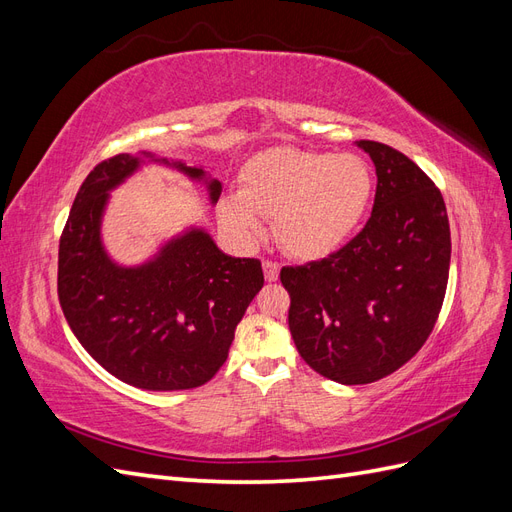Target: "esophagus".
Returning a JSON list of instances; mask_svg holds the SVG:
<instances>
[{
    "mask_svg": "<svg viewBox=\"0 0 512 512\" xmlns=\"http://www.w3.org/2000/svg\"><path fill=\"white\" fill-rule=\"evenodd\" d=\"M262 271H265L267 282H277V277H280V265L273 260H262Z\"/></svg>",
    "mask_w": 512,
    "mask_h": 512,
    "instance_id": "obj_1",
    "label": "esophagus"
}]
</instances>
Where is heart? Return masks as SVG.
I'll list each match as a JSON object with an SVG mask.
<instances>
[{
    "label": "heart",
    "instance_id": "heart-1",
    "mask_svg": "<svg viewBox=\"0 0 512 512\" xmlns=\"http://www.w3.org/2000/svg\"><path fill=\"white\" fill-rule=\"evenodd\" d=\"M374 198V173L356 153L271 149L241 175L239 194H228L220 215L245 241L262 232V218H275V235L305 260L337 252L359 226Z\"/></svg>",
    "mask_w": 512,
    "mask_h": 512
}]
</instances>
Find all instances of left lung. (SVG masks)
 Instances as JSON below:
<instances>
[{"label": "left lung", "instance_id": "1", "mask_svg": "<svg viewBox=\"0 0 512 512\" xmlns=\"http://www.w3.org/2000/svg\"><path fill=\"white\" fill-rule=\"evenodd\" d=\"M354 145L376 166L371 218L339 252L280 273L294 346L339 384L376 382L421 350L451 267V228L433 181L389 145Z\"/></svg>", "mask_w": 512, "mask_h": 512}]
</instances>
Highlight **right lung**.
Instances as JSON below:
<instances>
[{"instance_id": "right-lung-1", "label": "right lung", "mask_w": 512, "mask_h": 512, "mask_svg": "<svg viewBox=\"0 0 512 512\" xmlns=\"http://www.w3.org/2000/svg\"><path fill=\"white\" fill-rule=\"evenodd\" d=\"M149 164L177 170L218 203L222 181L205 166L151 151L100 162L76 194L59 241V303L76 339L108 374L145 391L196 389L228 359L265 277L260 260L224 254L196 224L136 265L113 258L102 235L111 192Z\"/></svg>"}]
</instances>
